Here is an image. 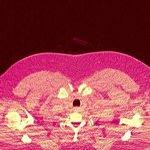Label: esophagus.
<instances>
[{
	"instance_id": "34e87169",
	"label": "esophagus",
	"mask_w": 150,
	"mask_h": 150,
	"mask_svg": "<svg viewBox=\"0 0 150 150\" xmlns=\"http://www.w3.org/2000/svg\"><path fill=\"white\" fill-rule=\"evenodd\" d=\"M79 110H80V108L78 107V106L73 108V111H79Z\"/></svg>"
}]
</instances>
